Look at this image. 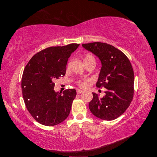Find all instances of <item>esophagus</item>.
Segmentation results:
<instances>
[{"label": "esophagus", "instance_id": "34e87169", "mask_svg": "<svg viewBox=\"0 0 157 157\" xmlns=\"http://www.w3.org/2000/svg\"><path fill=\"white\" fill-rule=\"evenodd\" d=\"M84 91H82V90H80V89H77V94H82V93H83Z\"/></svg>", "mask_w": 157, "mask_h": 157}]
</instances>
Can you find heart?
Masks as SVG:
<instances>
[{
  "label": "heart",
  "instance_id": "heart-1",
  "mask_svg": "<svg viewBox=\"0 0 157 157\" xmlns=\"http://www.w3.org/2000/svg\"><path fill=\"white\" fill-rule=\"evenodd\" d=\"M92 59L95 60L94 57L93 56V55H91V54H87V55H86L84 56V62L85 63L86 62H89V61L92 60ZM88 82H89V79H79V80H78L77 83H78V86L82 87V88H85V87L87 86V84H88Z\"/></svg>",
  "mask_w": 157,
  "mask_h": 157
}]
</instances>
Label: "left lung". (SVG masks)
Returning <instances> with one entry per match:
<instances>
[{
	"instance_id": "1",
	"label": "left lung",
	"mask_w": 157,
	"mask_h": 157,
	"mask_svg": "<svg viewBox=\"0 0 157 157\" xmlns=\"http://www.w3.org/2000/svg\"><path fill=\"white\" fill-rule=\"evenodd\" d=\"M82 46L100 59L102 68L96 86L107 89L102 98L93 93L89 109L98 118L114 120L126 111L134 96V74L131 63L123 52L111 45L94 42Z\"/></svg>"
}]
</instances>
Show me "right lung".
Instances as JSON below:
<instances>
[{"label":"right lung","instance_id":"right-lung-1","mask_svg":"<svg viewBox=\"0 0 157 157\" xmlns=\"http://www.w3.org/2000/svg\"><path fill=\"white\" fill-rule=\"evenodd\" d=\"M79 46L47 48L34 55L25 66L21 80L23 100L29 113L41 124L56 125L70 113L75 89H66L62 95L54 91V82L65 75L68 58Z\"/></svg>","mask_w":157,"mask_h":157}]
</instances>
